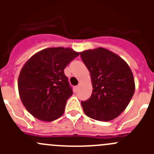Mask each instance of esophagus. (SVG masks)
<instances>
[{
	"instance_id": "34e87169",
	"label": "esophagus",
	"mask_w": 154,
	"mask_h": 154,
	"mask_svg": "<svg viewBox=\"0 0 154 154\" xmlns=\"http://www.w3.org/2000/svg\"><path fill=\"white\" fill-rule=\"evenodd\" d=\"M79 87H80V85H78V86H76L75 87H74V90H75V91H77V90H78Z\"/></svg>"
}]
</instances>
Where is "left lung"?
Instances as JSON below:
<instances>
[{"instance_id": "obj_1", "label": "left lung", "mask_w": 154, "mask_h": 154, "mask_svg": "<svg viewBox=\"0 0 154 154\" xmlns=\"http://www.w3.org/2000/svg\"><path fill=\"white\" fill-rule=\"evenodd\" d=\"M89 71L92 93L82 101L85 114L97 121L108 122L127 108L135 91L133 72L125 60L106 48L80 52Z\"/></svg>"}]
</instances>
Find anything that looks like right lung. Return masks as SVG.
I'll return each instance as SVG.
<instances>
[{"label":"right lung","instance_id":"1","mask_svg":"<svg viewBox=\"0 0 154 154\" xmlns=\"http://www.w3.org/2000/svg\"><path fill=\"white\" fill-rule=\"evenodd\" d=\"M79 53L69 48H49L32 55L19 74L20 98L33 117L52 122L63 116L72 95L64 69Z\"/></svg>","mask_w":154,"mask_h":154}]
</instances>
